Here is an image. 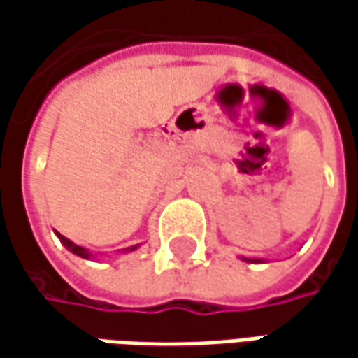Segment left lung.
I'll use <instances>...</instances> for the list:
<instances>
[{"mask_svg": "<svg viewBox=\"0 0 358 358\" xmlns=\"http://www.w3.org/2000/svg\"><path fill=\"white\" fill-rule=\"evenodd\" d=\"M243 261H247V263H263V259H245V257H243Z\"/></svg>", "mask_w": 358, "mask_h": 358, "instance_id": "8db88e82", "label": "left lung"}]
</instances>
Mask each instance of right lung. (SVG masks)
<instances>
[{"label":"right lung","mask_w":358,"mask_h":358,"mask_svg":"<svg viewBox=\"0 0 358 358\" xmlns=\"http://www.w3.org/2000/svg\"><path fill=\"white\" fill-rule=\"evenodd\" d=\"M55 235L59 237V241H62V243H63V247H65L67 251H71V253H73V255H77V257H81V259H93V257H95V255L91 253V251H87L85 247H79V245H76L73 241H69V239H67V237H63L62 233H57V231H55ZM137 247H139V245H133V247H127V249H123V253H131V251H135Z\"/></svg>","instance_id":"1"}]
</instances>
